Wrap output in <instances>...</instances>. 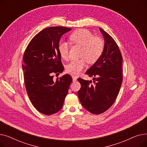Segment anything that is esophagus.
Here are the masks:
<instances>
[{"instance_id": "34e87169", "label": "esophagus", "mask_w": 147, "mask_h": 147, "mask_svg": "<svg viewBox=\"0 0 147 147\" xmlns=\"http://www.w3.org/2000/svg\"><path fill=\"white\" fill-rule=\"evenodd\" d=\"M77 79H78V78H77L76 77H75V76H73V82L76 81V80H77Z\"/></svg>"}]
</instances>
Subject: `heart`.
<instances>
[{"mask_svg": "<svg viewBox=\"0 0 147 147\" xmlns=\"http://www.w3.org/2000/svg\"><path fill=\"white\" fill-rule=\"evenodd\" d=\"M71 45L82 46L79 59H74L69 63L66 68L68 73L73 76L79 74L86 67V61L89 64H94L102 56L104 50L103 40L86 29H79L69 36ZM69 46L65 42H60L58 44V51L60 56L64 59L69 57Z\"/></svg>", "mask_w": 147, "mask_h": 147, "instance_id": "1", "label": "heart"}]
</instances>
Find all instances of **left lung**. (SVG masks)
<instances>
[{
    "label": "left lung",
    "instance_id": "left-lung-1",
    "mask_svg": "<svg viewBox=\"0 0 147 147\" xmlns=\"http://www.w3.org/2000/svg\"><path fill=\"white\" fill-rule=\"evenodd\" d=\"M104 38L102 56L86 72L94 77L93 83L79 78L81 88L78 96L83 107L90 113L99 114L109 110L115 102L122 83L123 58L113 38L101 28Z\"/></svg>",
    "mask_w": 147,
    "mask_h": 147
}]
</instances>
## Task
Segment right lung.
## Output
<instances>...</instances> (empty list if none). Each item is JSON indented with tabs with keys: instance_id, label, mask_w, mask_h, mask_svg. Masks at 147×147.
Returning <instances> with one entry per match:
<instances>
[{
	"instance_id": "right-lung-1",
	"label": "right lung",
	"mask_w": 147,
	"mask_h": 147,
	"mask_svg": "<svg viewBox=\"0 0 147 147\" xmlns=\"http://www.w3.org/2000/svg\"><path fill=\"white\" fill-rule=\"evenodd\" d=\"M71 30L57 26L40 31L31 40L23 56L22 69L28 96L35 109L46 115L62 109L73 81L67 74L56 81L52 76L64 71L58 44L61 36Z\"/></svg>"
}]
</instances>
